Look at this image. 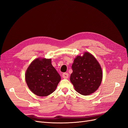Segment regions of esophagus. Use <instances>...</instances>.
Wrapping results in <instances>:
<instances>
[{
  "label": "esophagus",
  "mask_w": 128,
  "mask_h": 128,
  "mask_svg": "<svg viewBox=\"0 0 128 128\" xmlns=\"http://www.w3.org/2000/svg\"><path fill=\"white\" fill-rule=\"evenodd\" d=\"M68 76H69V74L68 73L64 72V73L62 74V77H63L64 78H68Z\"/></svg>",
  "instance_id": "obj_1"
}]
</instances>
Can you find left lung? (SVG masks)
<instances>
[{"label":"left lung","mask_w":128,"mask_h":128,"mask_svg":"<svg viewBox=\"0 0 128 128\" xmlns=\"http://www.w3.org/2000/svg\"><path fill=\"white\" fill-rule=\"evenodd\" d=\"M72 68L70 80L77 92L88 96L99 88L102 79V69L91 53L86 52L83 56H77Z\"/></svg>","instance_id":"obj_1"}]
</instances>
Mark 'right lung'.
I'll list each match as a JSON object with an SVG mask.
<instances>
[{"instance_id":"add662e5","label":"right lung","mask_w":128,"mask_h":128,"mask_svg":"<svg viewBox=\"0 0 128 128\" xmlns=\"http://www.w3.org/2000/svg\"><path fill=\"white\" fill-rule=\"evenodd\" d=\"M25 79L34 94L46 96L56 90L61 77L53 67L51 59L40 58L34 60L27 68Z\"/></svg>"}]
</instances>
